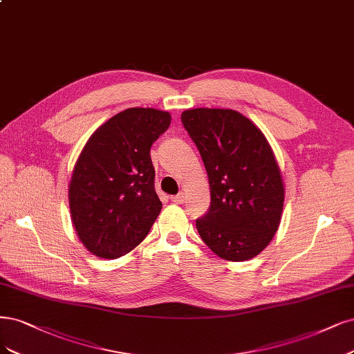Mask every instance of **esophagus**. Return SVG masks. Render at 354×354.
Returning a JSON list of instances; mask_svg holds the SVG:
<instances>
[{"label": "esophagus", "instance_id": "obj_1", "mask_svg": "<svg viewBox=\"0 0 354 354\" xmlns=\"http://www.w3.org/2000/svg\"><path fill=\"white\" fill-rule=\"evenodd\" d=\"M171 201L174 203H183V202H185V194L178 193V194H176V196H171Z\"/></svg>", "mask_w": 354, "mask_h": 354}]
</instances>
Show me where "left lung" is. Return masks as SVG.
Masks as SVG:
<instances>
[{"instance_id": "obj_1", "label": "left lung", "mask_w": 354, "mask_h": 354, "mask_svg": "<svg viewBox=\"0 0 354 354\" xmlns=\"http://www.w3.org/2000/svg\"><path fill=\"white\" fill-rule=\"evenodd\" d=\"M181 121L209 180L211 206L196 221L199 236L225 261L254 258L274 239L284 206V181L270 142L234 109H186Z\"/></svg>"}]
</instances>
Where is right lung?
Returning a JSON list of instances; mask_svg holds the SVG:
<instances>
[{
    "mask_svg": "<svg viewBox=\"0 0 354 354\" xmlns=\"http://www.w3.org/2000/svg\"><path fill=\"white\" fill-rule=\"evenodd\" d=\"M169 123L168 111L127 108L84 143L68 183V206L76 234L92 254L115 259L148 236L162 208L149 151Z\"/></svg>",
    "mask_w": 354,
    "mask_h": 354,
    "instance_id": "1",
    "label": "right lung"
}]
</instances>
